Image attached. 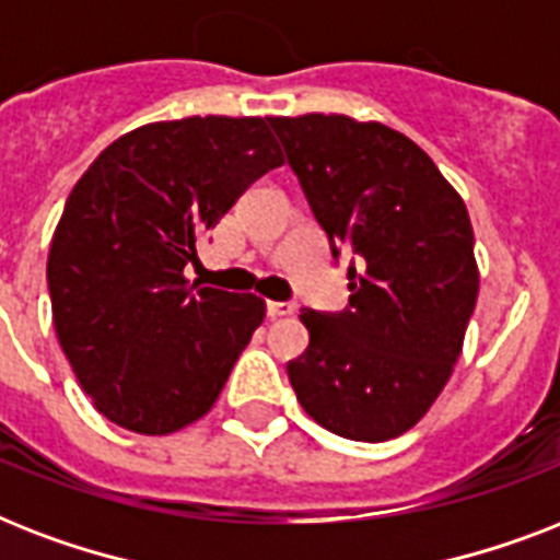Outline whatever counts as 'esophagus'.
<instances>
[{
    "mask_svg": "<svg viewBox=\"0 0 560 560\" xmlns=\"http://www.w3.org/2000/svg\"><path fill=\"white\" fill-rule=\"evenodd\" d=\"M293 311H296V305H290V302H267V316H270V319L290 316Z\"/></svg>",
    "mask_w": 560,
    "mask_h": 560,
    "instance_id": "obj_1",
    "label": "esophagus"
}]
</instances>
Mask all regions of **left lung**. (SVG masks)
Segmentation results:
<instances>
[{"label": "left lung", "mask_w": 560, "mask_h": 560, "mask_svg": "<svg viewBox=\"0 0 560 560\" xmlns=\"http://www.w3.org/2000/svg\"><path fill=\"white\" fill-rule=\"evenodd\" d=\"M314 218L349 267V311L302 307L311 334L288 363L299 404L325 430L386 442L427 416L462 354L479 293L459 191L398 130L340 113L267 118Z\"/></svg>", "instance_id": "8db88e82"}]
</instances>
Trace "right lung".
<instances>
[{
  "label": "right lung",
  "mask_w": 560,
  "mask_h": 560,
  "mask_svg": "<svg viewBox=\"0 0 560 560\" xmlns=\"http://www.w3.org/2000/svg\"><path fill=\"white\" fill-rule=\"evenodd\" d=\"M281 162L267 118L188 116L136 127L74 183L48 249L51 319L107 421L168 435L214 407L267 305L191 284L186 267Z\"/></svg>",
  "instance_id": "add662e5"
}]
</instances>
